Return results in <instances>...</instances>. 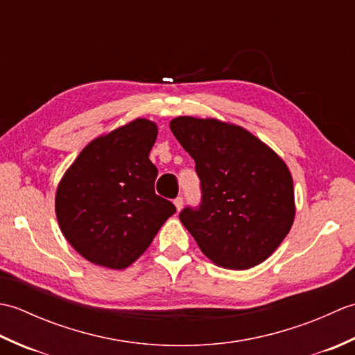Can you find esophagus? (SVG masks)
Segmentation results:
<instances>
[{
  "label": "esophagus",
  "mask_w": 355,
  "mask_h": 355,
  "mask_svg": "<svg viewBox=\"0 0 355 355\" xmlns=\"http://www.w3.org/2000/svg\"><path fill=\"white\" fill-rule=\"evenodd\" d=\"M173 205H175L177 210L180 212V210L183 209V197H177L175 200H173Z\"/></svg>",
  "instance_id": "obj_1"
}]
</instances>
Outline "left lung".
Listing matches in <instances>:
<instances>
[{
	"mask_svg": "<svg viewBox=\"0 0 355 355\" xmlns=\"http://www.w3.org/2000/svg\"><path fill=\"white\" fill-rule=\"evenodd\" d=\"M171 131L195 160L201 202L180 221L216 266L247 270L266 261L294 221L293 178L284 160L238 125L182 116Z\"/></svg>",
	"mask_w": 355,
	"mask_h": 355,
	"instance_id": "8db88e82",
	"label": "left lung"
}]
</instances>
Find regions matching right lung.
<instances>
[{
    "instance_id": "add662e5",
    "label": "right lung",
    "mask_w": 355,
    "mask_h": 355,
    "mask_svg": "<svg viewBox=\"0 0 355 355\" xmlns=\"http://www.w3.org/2000/svg\"><path fill=\"white\" fill-rule=\"evenodd\" d=\"M157 125L135 119L89 141L58 184L56 218L65 239L96 266L122 270L140 258L175 214L154 189L149 153Z\"/></svg>"
}]
</instances>
